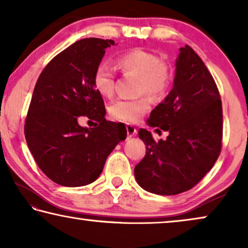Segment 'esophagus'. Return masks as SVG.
Here are the masks:
<instances>
[{
	"mask_svg": "<svg viewBox=\"0 0 248 248\" xmlns=\"http://www.w3.org/2000/svg\"><path fill=\"white\" fill-rule=\"evenodd\" d=\"M126 131H127L128 136H134L136 134V132H138L134 125L132 124H126Z\"/></svg>",
	"mask_w": 248,
	"mask_h": 248,
	"instance_id": "1",
	"label": "esophagus"
}]
</instances>
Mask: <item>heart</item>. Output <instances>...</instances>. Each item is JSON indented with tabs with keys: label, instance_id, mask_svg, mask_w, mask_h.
<instances>
[{
	"label": "heart",
	"instance_id": "1",
	"mask_svg": "<svg viewBox=\"0 0 248 248\" xmlns=\"http://www.w3.org/2000/svg\"><path fill=\"white\" fill-rule=\"evenodd\" d=\"M117 66L123 73L138 75V92L146 93L151 97L160 98L170 87L172 74L169 64L155 53L134 49L122 53L116 59ZM93 84L104 97L113 95L115 87V74L108 63H99L94 71ZM148 96L135 99L118 98L110 104L109 114L116 120L134 123L150 109Z\"/></svg>",
	"mask_w": 248,
	"mask_h": 248
}]
</instances>
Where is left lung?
<instances>
[{
    "label": "left lung",
    "mask_w": 248,
    "mask_h": 248,
    "mask_svg": "<svg viewBox=\"0 0 248 248\" xmlns=\"http://www.w3.org/2000/svg\"><path fill=\"white\" fill-rule=\"evenodd\" d=\"M148 124L169 135L154 141L151 132L140 128L146 153L134 168L138 184L162 196L193 188L220 154L222 106L216 82L191 46L180 48L173 88L151 112Z\"/></svg>",
    "instance_id": "8db88e82"
}]
</instances>
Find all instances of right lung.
<instances>
[{
  "mask_svg": "<svg viewBox=\"0 0 248 248\" xmlns=\"http://www.w3.org/2000/svg\"><path fill=\"white\" fill-rule=\"evenodd\" d=\"M113 40L86 38L57 55L35 84L24 134L35 162L56 184L81 186L102 173L107 156L126 139V128L106 121L102 95L93 84L96 67ZM81 116L97 121L82 128Z\"/></svg>",
  "mask_w": 248,
  "mask_h": 248,
  "instance_id": "1",
  "label": "right lung"
}]
</instances>
